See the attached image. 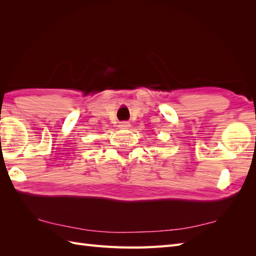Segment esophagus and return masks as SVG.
Wrapping results in <instances>:
<instances>
[{"mask_svg":"<svg viewBox=\"0 0 256 256\" xmlns=\"http://www.w3.org/2000/svg\"><path fill=\"white\" fill-rule=\"evenodd\" d=\"M118 126L121 128H128L130 126H131V124H130V122H128V121H122V122H120Z\"/></svg>","mask_w":256,"mask_h":256,"instance_id":"obj_1","label":"esophagus"}]
</instances>
